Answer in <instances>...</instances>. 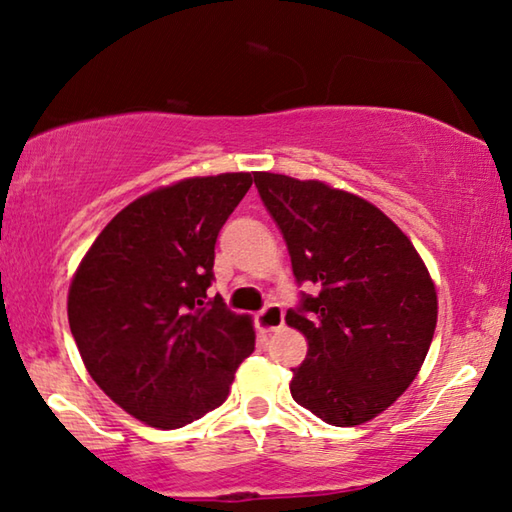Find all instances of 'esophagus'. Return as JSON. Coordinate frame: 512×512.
Returning <instances> with one entry per match:
<instances>
[{
  "instance_id": "obj_1",
  "label": "esophagus",
  "mask_w": 512,
  "mask_h": 512,
  "mask_svg": "<svg viewBox=\"0 0 512 512\" xmlns=\"http://www.w3.org/2000/svg\"><path fill=\"white\" fill-rule=\"evenodd\" d=\"M283 324L285 315L279 303H267V306L256 315V326L258 330H263V333H274V330L283 328Z\"/></svg>"
}]
</instances>
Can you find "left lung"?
Masks as SVG:
<instances>
[{
  "label": "left lung",
  "instance_id": "1",
  "mask_svg": "<svg viewBox=\"0 0 512 512\" xmlns=\"http://www.w3.org/2000/svg\"><path fill=\"white\" fill-rule=\"evenodd\" d=\"M279 224L301 292L285 321L308 339L292 369L301 407L335 427H355L391 407L423 366L438 301L411 240L378 206L317 179L254 173Z\"/></svg>",
  "mask_w": 512,
  "mask_h": 512
}]
</instances>
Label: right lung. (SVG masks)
I'll list each match as a JSON object with an SVG mask.
<instances>
[{"label":"right lung","instance_id":"1","mask_svg":"<svg viewBox=\"0 0 512 512\" xmlns=\"http://www.w3.org/2000/svg\"><path fill=\"white\" fill-rule=\"evenodd\" d=\"M251 173L191 177L107 222L69 285L71 335L89 375L130 416L177 429L220 407L254 353V326L206 297L215 240Z\"/></svg>","mask_w":512,"mask_h":512}]
</instances>
